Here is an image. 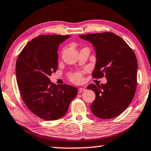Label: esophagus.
<instances>
[{
  "label": "esophagus",
  "mask_w": 151,
  "mask_h": 151,
  "mask_svg": "<svg viewBox=\"0 0 151 151\" xmlns=\"http://www.w3.org/2000/svg\"><path fill=\"white\" fill-rule=\"evenodd\" d=\"M85 91V88H79V89H78V93H82V92Z\"/></svg>",
  "instance_id": "34e87169"
}]
</instances>
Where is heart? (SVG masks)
<instances>
[{
    "mask_svg": "<svg viewBox=\"0 0 151 151\" xmlns=\"http://www.w3.org/2000/svg\"><path fill=\"white\" fill-rule=\"evenodd\" d=\"M70 79L74 83H80L83 80V74L82 73H76L73 74V75L70 76Z\"/></svg>",
    "mask_w": 151,
    "mask_h": 151,
    "instance_id": "heart-1",
    "label": "heart"
}]
</instances>
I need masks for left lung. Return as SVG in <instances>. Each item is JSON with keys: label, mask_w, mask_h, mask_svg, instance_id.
I'll use <instances>...</instances> for the list:
<instances>
[{"label": "left lung", "mask_w": 151, "mask_h": 151, "mask_svg": "<svg viewBox=\"0 0 151 151\" xmlns=\"http://www.w3.org/2000/svg\"><path fill=\"white\" fill-rule=\"evenodd\" d=\"M91 42L96 52L95 68L92 76L106 78L100 86L87 87L96 93L91 104L94 115L109 119L122 113L132 102L137 85L138 62L133 50L124 40L115 34L106 32L79 35Z\"/></svg>", "instance_id": "left-lung-1"}]
</instances>
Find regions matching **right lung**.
<instances>
[{"instance_id":"add662e5","label":"right lung","mask_w":151,"mask_h":151,"mask_svg":"<svg viewBox=\"0 0 151 151\" xmlns=\"http://www.w3.org/2000/svg\"><path fill=\"white\" fill-rule=\"evenodd\" d=\"M69 35H40L31 40L18 56L15 70L22 98L28 109L47 121L64 116L78 89L64 84L56 86L49 76L58 68L59 45Z\"/></svg>"}]
</instances>
